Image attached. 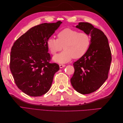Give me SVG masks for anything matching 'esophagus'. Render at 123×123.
<instances>
[{
	"mask_svg": "<svg viewBox=\"0 0 123 123\" xmlns=\"http://www.w3.org/2000/svg\"><path fill=\"white\" fill-rule=\"evenodd\" d=\"M66 66L65 65H59V67H60V68H62L63 67H65Z\"/></svg>",
	"mask_w": 123,
	"mask_h": 123,
	"instance_id": "obj_1",
	"label": "esophagus"
}]
</instances>
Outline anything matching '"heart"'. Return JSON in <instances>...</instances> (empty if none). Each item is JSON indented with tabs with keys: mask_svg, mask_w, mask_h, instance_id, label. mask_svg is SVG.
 Returning <instances> with one entry per match:
<instances>
[{
	"mask_svg": "<svg viewBox=\"0 0 123 123\" xmlns=\"http://www.w3.org/2000/svg\"><path fill=\"white\" fill-rule=\"evenodd\" d=\"M57 39L50 37L48 39L47 45L53 55L62 49L64 51L53 57V60L58 63H66L72 58H80L87 52L90 44V38L85 32H79L75 30L66 28L59 32Z\"/></svg>",
	"mask_w": 123,
	"mask_h": 123,
	"instance_id": "b5f03b06",
	"label": "heart"
}]
</instances>
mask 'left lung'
Listing matches in <instances>:
<instances>
[{
	"mask_svg": "<svg viewBox=\"0 0 123 123\" xmlns=\"http://www.w3.org/2000/svg\"><path fill=\"white\" fill-rule=\"evenodd\" d=\"M76 28L91 36L87 52L74 62V73L70 80L75 90L82 94L97 90L108 79L112 57L108 40L100 30L88 23H79Z\"/></svg>",
	"mask_w": 123,
	"mask_h": 123,
	"instance_id": "8db88e82",
	"label": "left lung"
}]
</instances>
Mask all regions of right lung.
Masks as SVG:
<instances>
[{
	"mask_svg": "<svg viewBox=\"0 0 123 123\" xmlns=\"http://www.w3.org/2000/svg\"><path fill=\"white\" fill-rule=\"evenodd\" d=\"M62 22L43 23L32 27L13 44L10 68L17 87L31 96H42L49 90L54 74L59 69L56 63H50L47 45Z\"/></svg>",
	"mask_w": 123,
	"mask_h": 123,
	"instance_id": "add662e5",
	"label": "right lung"
}]
</instances>
